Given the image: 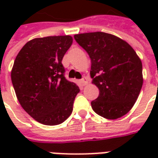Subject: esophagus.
Masks as SVG:
<instances>
[{
    "label": "esophagus",
    "mask_w": 158,
    "mask_h": 158,
    "mask_svg": "<svg viewBox=\"0 0 158 158\" xmlns=\"http://www.w3.org/2000/svg\"><path fill=\"white\" fill-rule=\"evenodd\" d=\"M80 82H81V84H82L83 86H85L88 83V79L86 78V77H83L82 79H81V80H80Z\"/></svg>",
    "instance_id": "34e87169"
}]
</instances>
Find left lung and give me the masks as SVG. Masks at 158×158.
Returning a JSON list of instances; mask_svg holds the SVG:
<instances>
[{
  "mask_svg": "<svg viewBox=\"0 0 158 158\" xmlns=\"http://www.w3.org/2000/svg\"><path fill=\"white\" fill-rule=\"evenodd\" d=\"M74 40L91 61L90 77L99 89L91 102L94 112L107 119H117L129 112L143 85L142 63L124 40L107 33L79 34Z\"/></svg>",
  "mask_w": 158,
  "mask_h": 158,
  "instance_id": "1",
  "label": "left lung"
}]
</instances>
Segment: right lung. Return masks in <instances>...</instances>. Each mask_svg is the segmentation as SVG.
I'll use <instances>...</instances> for the list:
<instances>
[{
  "label": "right lung",
  "instance_id": "1",
  "mask_svg": "<svg viewBox=\"0 0 158 158\" xmlns=\"http://www.w3.org/2000/svg\"><path fill=\"white\" fill-rule=\"evenodd\" d=\"M69 35L29 40L16 56L11 78L26 113L45 125H57L73 112L79 88L64 76L62 61L71 46Z\"/></svg>",
  "mask_w": 158,
  "mask_h": 158
}]
</instances>
